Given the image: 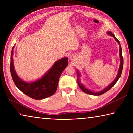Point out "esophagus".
<instances>
[{
    "mask_svg": "<svg viewBox=\"0 0 133 133\" xmlns=\"http://www.w3.org/2000/svg\"><path fill=\"white\" fill-rule=\"evenodd\" d=\"M70 59H71V60H74V57H73V56H70Z\"/></svg>",
    "mask_w": 133,
    "mask_h": 133,
    "instance_id": "34e87169",
    "label": "esophagus"
}]
</instances>
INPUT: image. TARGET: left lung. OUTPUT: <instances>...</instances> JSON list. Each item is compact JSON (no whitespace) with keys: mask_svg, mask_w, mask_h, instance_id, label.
Segmentation results:
<instances>
[{"mask_svg":"<svg viewBox=\"0 0 133 133\" xmlns=\"http://www.w3.org/2000/svg\"><path fill=\"white\" fill-rule=\"evenodd\" d=\"M107 34L108 35L111 36H113V37L114 38L115 40L119 44V45H120V42L119 41H118V39L115 38V36H114V35L112 34L111 32L110 31H107ZM119 56H120V66H119V70H118V74H117V76L116 78L115 79L114 81L112 82L109 85L106 87V88H104L103 90H102V91H99V92H94V91H91V90L88 89H86L85 87H84L82 84L81 82H80V79H79V77H80V73L79 72V71H77V75H78V84L79 86V87L81 88V89L82 90V91L86 93V94H90V95H102L104 94V93H105L106 92H107V91H109V90L112 88V87L114 86V84L117 83V82L118 81V80L119 79L121 75V73H122V69H123V56H122V49H121V46H119Z\"/></svg>","mask_w":133,"mask_h":133,"instance_id":"1","label":"left lung"}]
</instances>
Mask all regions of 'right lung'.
I'll return each instance as SVG.
<instances>
[{"label":"right lung","mask_w":133,"mask_h":133,"mask_svg":"<svg viewBox=\"0 0 133 133\" xmlns=\"http://www.w3.org/2000/svg\"><path fill=\"white\" fill-rule=\"evenodd\" d=\"M14 47L11 54L10 71L16 86L24 94L36 100L43 99L52 95L57 89L61 74L68 65V58H63L55 62L41 79L29 83L21 79L15 72L12 57Z\"/></svg>","instance_id":"obj_1"}]
</instances>
